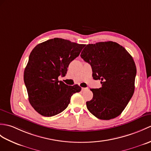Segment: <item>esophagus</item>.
I'll return each mask as SVG.
<instances>
[{"label":"esophagus","mask_w":151,"mask_h":151,"mask_svg":"<svg viewBox=\"0 0 151 151\" xmlns=\"http://www.w3.org/2000/svg\"><path fill=\"white\" fill-rule=\"evenodd\" d=\"M87 89H88V87H82V91H86Z\"/></svg>","instance_id":"esophagus-1"}]
</instances>
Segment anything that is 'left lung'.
<instances>
[{"instance_id": "8db88e82", "label": "left lung", "mask_w": 151, "mask_h": 151, "mask_svg": "<svg viewBox=\"0 0 151 151\" xmlns=\"http://www.w3.org/2000/svg\"><path fill=\"white\" fill-rule=\"evenodd\" d=\"M80 57L92 68L93 78L100 80L101 87L91 89V100L86 102L91 113L100 120L118 116L134 91L136 68L125 49L112 41L87 44Z\"/></svg>"}]
</instances>
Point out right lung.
<instances>
[{
    "label": "right lung",
    "mask_w": 151,
    "mask_h": 151,
    "mask_svg": "<svg viewBox=\"0 0 151 151\" xmlns=\"http://www.w3.org/2000/svg\"><path fill=\"white\" fill-rule=\"evenodd\" d=\"M85 44L55 38L36 45L24 69V80L28 99L34 109L50 117L65 110L73 94L81 91L78 85L68 86L59 81L70 62L78 57Z\"/></svg>",
    "instance_id": "1"
}]
</instances>
